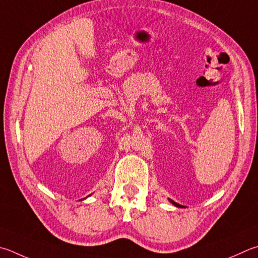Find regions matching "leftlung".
Returning a JSON list of instances; mask_svg holds the SVG:
<instances>
[{"label":"left lung","mask_w":258,"mask_h":258,"mask_svg":"<svg viewBox=\"0 0 258 258\" xmlns=\"http://www.w3.org/2000/svg\"><path fill=\"white\" fill-rule=\"evenodd\" d=\"M169 201H170V202H171L172 204H174V205H175V207H178V208H182V207H181V205H179V204H178V203L174 202V201H171V200H169Z\"/></svg>","instance_id":"1"}]
</instances>
